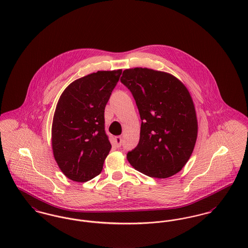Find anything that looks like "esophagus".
Here are the masks:
<instances>
[{"mask_svg":"<svg viewBox=\"0 0 248 248\" xmlns=\"http://www.w3.org/2000/svg\"><path fill=\"white\" fill-rule=\"evenodd\" d=\"M114 140H115V144H116L117 147H120V146L122 145V143H123L122 137H115Z\"/></svg>","mask_w":248,"mask_h":248,"instance_id":"esophagus-1","label":"esophagus"}]
</instances>
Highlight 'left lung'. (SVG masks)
<instances>
[{
  "label": "left lung",
  "mask_w": 248,
  "mask_h": 248,
  "mask_svg": "<svg viewBox=\"0 0 248 248\" xmlns=\"http://www.w3.org/2000/svg\"><path fill=\"white\" fill-rule=\"evenodd\" d=\"M121 81L130 90L141 119L140 142L127 154L128 162L154 178L178 173L189 160L198 137L189 91L173 75L146 67L124 70Z\"/></svg>",
  "instance_id": "8db88e82"
}]
</instances>
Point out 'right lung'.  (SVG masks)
Listing matches in <instances>:
<instances>
[{
    "mask_svg": "<svg viewBox=\"0 0 248 248\" xmlns=\"http://www.w3.org/2000/svg\"><path fill=\"white\" fill-rule=\"evenodd\" d=\"M122 69L97 71L71 82L53 115L51 147L60 170L74 182L100 174L111 144L105 133V107Z\"/></svg>",
    "mask_w": 248,
    "mask_h": 248,
    "instance_id": "1",
    "label": "right lung"
}]
</instances>
